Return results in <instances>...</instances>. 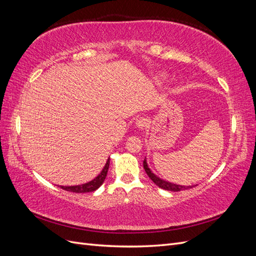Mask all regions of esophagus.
I'll return each instance as SVG.
<instances>
[{
    "label": "esophagus",
    "instance_id": "1",
    "mask_svg": "<svg viewBox=\"0 0 256 256\" xmlns=\"http://www.w3.org/2000/svg\"><path fill=\"white\" fill-rule=\"evenodd\" d=\"M136 126L138 129H144L147 126V120L144 118H138L136 120Z\"/></svg>",
    "mask_w": 256,
    "mask_h": 256
}]
</instances>
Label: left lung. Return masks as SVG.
Listing matches in <instances>:
<instances>
[{"instance_id":"obj_1","label":"left lung","mask_w":256,"mask_h":256,"mask_svg":"<svg viewBox=\"0 0 256 256\" xmlns=\"http://www.w3.org/2000/svg\"><path fill=\"white\" fill-rule=\"evenodd\" d=\"M143 166H144V170H145L146 174L148 175V177L152 180V182L156 184L158 187L161 188V189H164V190H168V191L177 192V191H180V190H184V189H189V188L194 187V186H180V184H172V182H166L164 180H161L160 177H158L157 175H154L150 171V168H148V164H147L146 158L143 161Z\"/></svg>"}]
</instances>
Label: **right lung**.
Listing matches in <instances>:
<instances>
[{
    "mask_svg": "<svg viewBox=\"0 0 256 256\" xmlns=\"http://www.w3.org/2000/svg\"><path fill=\"white\" fill-rule=\"evenodd\" d=\"M109 166H110V158L106 160V164L104 166L102 171L100 172V174L97 177H95L94 180H92L86 184H82L78 186H58V187H60L62 189H64L66 191L76 192V193H85V192L95 191L104 184L108 174V170H109Z\"/></svg>",
    "mask_w": 256,
    "mask_h": 256,
    "instance_id": "right-lung-1",
    "label": "right lung"
}]
</instances>
